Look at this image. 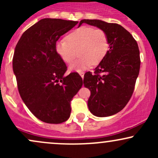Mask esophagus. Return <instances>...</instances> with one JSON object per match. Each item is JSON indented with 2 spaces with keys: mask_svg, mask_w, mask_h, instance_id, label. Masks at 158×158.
Segmentation results:
<instances>
[{
  "mask_svg": "<svg viewBox=\"0 0 158 158\" xmlns=\"http://www.w3.org/2000/svg\"><path fill=\"white\" fill-rule=\"evenodd\" d=\"M79 75H80L81 77V78L84 77V74H85L84 72H83V71H79Z\"/></svg>",
  "mask_w": 158,
  "mask_h": 158,
  "instance_id": "1",
  "label": "esophagus"
}]
</instances>
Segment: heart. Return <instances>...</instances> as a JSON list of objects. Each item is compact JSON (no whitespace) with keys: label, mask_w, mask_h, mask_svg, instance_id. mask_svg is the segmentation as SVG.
<instances>
[{"label":"heart","mask_w":158,"mask_h":158,"mask_svg":"<svg viewBox=\"0 0 158 158\" xmlns=\"http://www.w3.org/2000/svg\"><path fill=\"white\" fill-rule=\"evenodd\" d=\"M109 38L102 29L81 26L66 36V40L56 43V50L64 62L70 64L77 56L79 59L70 66V70L80 71L97 65L105 59L109 50Z\"/></svg>","instance_id":"b5f03b06"}]
</instances>
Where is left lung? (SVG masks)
<instances>
[{
  "instance_id": "8db88e82",
  "label": "left lung",
  "mask_w": 158,
  "mask_h": 158,
  "mask_svg": "<svg viewBox=\"0 0 158 158\" xmlns=\"http://www.w3.org/2000/svg\"><path fill=\"white\" fill-rule=\"evenodd\" d=\"M83 23L104 30L110 49L94 73H85L83 83L90 90V111L97 117H108L123 110L131 99L140 68L137 41L124 27L100 20H81Z\"/></svg>"
}]
</instances>
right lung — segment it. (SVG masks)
I'll list each match as a JSON object with an SVG mask.
<instances>
[{"instance_id": "1", "label": "right lung", "mask_w": 158, "mask_h": 158, "mask_svg": "<svg viewBox=\"0 0 158 158\" xmlns=\"http://www.w3.org/2000/svg\"><path fill=\"white\" fill-rule=\"evenodd\" d=\"M78 21L40 20L23 33L16 44L12 68L20 96L40 120L59 124L68 120L70 102L82 86L77 72L65 76L66 64L56 50V43Z\"/></svg>"}]
</instances>
